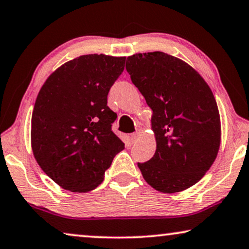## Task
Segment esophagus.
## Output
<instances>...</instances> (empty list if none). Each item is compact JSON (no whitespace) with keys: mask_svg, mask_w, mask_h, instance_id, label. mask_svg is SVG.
Here are the masks:
<instances>
[{"mask_svg":"<svg viewBox=\"0 0 249 249\" xmlns=\"http://www.w3.org/2000/svg\"><path fill=\"white\" fill-rule=\"evenodd\" d=\"M139 134H141V132L139 131H136V132H134V134L131 135V142H136L138 141V138H139Z\"/></svg>","mask_w":249,"mask_h":249,"instance_id":"1","label":"esophagus"}]
</instances>
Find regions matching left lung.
<instances>
[{"label":"left lung","mask_w":249,"mask_h":249,"mask_svg":"<svg viewBox=\"0 0 249 249\" xmlns=\"http://www.w3.org/2000/svg\"><path fill=\"white\" fill-rule=\"evenodd\" d=\"M125 69L153 111L156 151L138 163L145 181L165 194L194 186L215 161L221 142L210 86L185 61L159 51L128 56Z\"/></svg>","instance_id":"obj_1"}]
</instances>
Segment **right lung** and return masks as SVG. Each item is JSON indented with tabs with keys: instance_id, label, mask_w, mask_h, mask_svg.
Listing matches in <instances>:
<instances>
[{
	"instance_id": "add662e5",
	"label": "right lung",
	"mask_w": 249,
	"mask_h": 249,
	"mask_svg": "<svg viewBox=\"0 0 249 249\" xmlns=\"http://www.w3.org/2000/svg\"><path fill=\"white\" fill-rule=\"evenodd\" d=\"M124 56L87 54L47 78L32 117V149L44 172L63 189L87 193L124 148L111 130L117 119L107 94L124 69Z\"/></svg>"
}]
</instances>
